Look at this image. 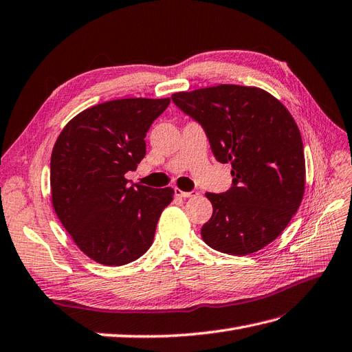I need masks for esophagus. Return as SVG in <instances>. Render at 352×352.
I'll return each mask as SVG.
<instances>
[{"instance_id":"obj_1","label":"esophagus","mask_w":352,"mask_h":352,"mask_svg":"<svg viewBox=\"0 0 352 352\" xmlns=\"http://www.w3.org/2000/svg\"><path fill=\"white\" fill-rule=\"evenodd\" d=\"M175 196H178V198H193V196H196L198 195V192L196 190H190V192H183V190H179V189H177L175 187Z\"/></svg>"}]
</instances>
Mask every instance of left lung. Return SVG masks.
<instances>
[{
    "instance_id": "1",
    "label": "left lung",
    "mask_w": 352,
    "mask_h": 352,
    "mask_svg": "<svg viewBox=\"0 0 352 352\" xmlns=\"http://www.w3.org/2000/svg\"><path fill=\"white\" fill-rule=\"evenodd\" d=\"M170 99L201 124L216 160L232 166L230 189L206 193L213 216L202 240L230 255L265 248L288 226L305 193L303 141L291 113L255 87L217 85Z\"/></svg>"
}]
</instances>
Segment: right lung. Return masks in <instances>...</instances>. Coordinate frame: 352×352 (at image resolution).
<instances>
[{
	"label": "right lung",
	"instance_id": "1",
	"mask_svg": "<svg viewBox=\"0 0 352 352\" xmlns=\"http://www.w3.org/2000/svg\"><path fill=\"white\" fill-rule=\"evenodd\" d=\"M169 99H121L96 104L63 129L52 150V206L87 256L124 265L151 248L174 189L129 184L145 157V136Z\"/></svg>",
	"mask_w": 352,
	"mask_h": 352
}]
</instances>
